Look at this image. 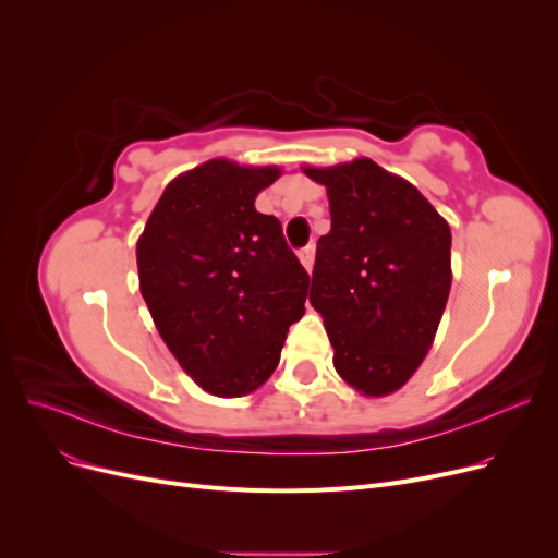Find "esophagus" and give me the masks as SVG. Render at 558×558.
<instances>
[{
  "label": "esophagus",
  "mask_w": 558,
  "mask_h": 558,
  "mask_svg": "<svg viewBox=\"0 0 558 558\" xmlns=\"http://www.w3.org/2000/svg\"><path fill=\"white\" fill-rule=\"evenodd\" d=\"M300 263L307 269V272H312V267H314V246L312 244L300 251Z\"/></svg>",
  "instance_id": "esophagus-1"
}]
</instances>
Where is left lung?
<instances>
[{
    "label": "left lung",
    "mask_w": 558,
    "mask_h": 558,
    "mask_svg": "<svg viewBox=\"0 0 558 558\" xmlns=\"http://www.w3.org/2000/svg\"><path fill=\"white\" fill-rule=\"evenodd\" d=\"M302 172L326 185L330 205L310 302L332 365L361 396L396 393L424 363L447 305L449 223L416 185L369 158Z\"/></svg>",
    "instance_id": "1"
}]
</instances>
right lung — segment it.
I'll use <instances>...</instances> for the list:
<instances>
[{
	"instance_id": "right-lung-1",
	"label": "right lung",
	"mask_w": 558,
	"mask_h": 558,
	"mask_svg": "<svg viewBox=\"0 0 558 558\" xmlns=\"http://www.w3.org/2000/svg\"><path fill=\"white\" fill-rule=\"evenodd\" d=\"M279 165L211 158L167 183L137 240L140 291L167 349L202 391L240 398L279 365L310 275L256 197Z\"/></svg>"
}]
</instances>
